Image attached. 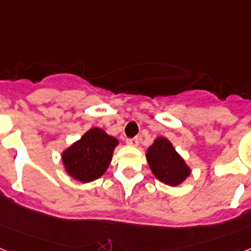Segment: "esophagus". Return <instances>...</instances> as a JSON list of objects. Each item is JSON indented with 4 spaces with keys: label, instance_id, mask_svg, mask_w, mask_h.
Masks as SVG:
<instances>
[{
    "label": "esophagus",
    "instance_id": "esophagus-1",
    "mask_svg": "<svg viewBox=\"0 0 251 251\" xmlns=\"http://www.w3.org/2000/svg\"><path fill=\"white\" fill-rule=\"evenodd\" d=\"M127 144L129 145V146H133V148H136V146H137V145H138V138L137 137L128 138Z\"/></svg>",
    "mask_w": 251,
    "mask_h": 251
}]
</instances>
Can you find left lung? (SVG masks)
<instances>
[{
	"label": "left lung",
	"instance_id": "left-lung-1",
	"mask_svg": "<svg viewBox=\"0 0 251 251\" xmlns=\"http://www.w3.org/2000/svg\"><path fill=\"white\" fill-rule=\"evenodd\" d=\"M146 159L155 178L171 187L179 186L191 175V168L165 137L155 138L146 151Z\"/></svg>",
	"mask_w": 251,
	"mask_h": 251
}]
</instances>
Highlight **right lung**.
<instances>
[{
	"label": "right lung",
	"instance_id": "add662e5",
	"mask_svg": "<svg viewBox=\"0 0 251 251\" xmlns=\"http://www.w3.org/2000/svg\"><path fill=\"white\" fill-rule=\"evenodd\" d=\"M119 141L101 128H91L61 152L66 175L82 183L105 175Z\"/></svg>",
	"mask_w": 251,
	"mask_h": 251
}]
</instances>
